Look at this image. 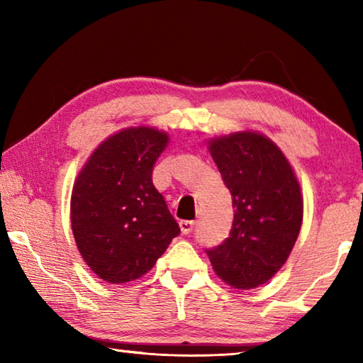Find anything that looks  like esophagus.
Listing matches in <instances>:
<instances>
[{
    "mask_svg": "<svg viewBox=\"0 0 363 363\" xmlns=\"http://www.w3.org/2000/svg\"><path fill=\"white\" fill-rule=\"evenodd\" d=\"M179 225H181V230H182V233H190L194 230V227H195V223L194 220H181L179 223Z\"/></svg>",
    "mask_w": 363,
    "mask_h": 363,
    "instance_id": "1",
    "label": "esophagus"
}]
</instances>
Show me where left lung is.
I'll return each instance as SVG.
<instances>
[{"instance_id": "1", "label": "left lung", "mask_w": 363, "mask_h": 363, "mask_svg": "<svg viewBox=\"0 0 363 363\" xmlns=\"http://www.w3.org/2000/svg\"><path fill=\"white\" fill-rule=\"evenodd\" d=\"M210 152L235 214L229 237L206 255L219 279L250 290L272 279L291 253L303 224L299 184L284 153L262 134L214 139Z\"/></svg>"}]
</instances>
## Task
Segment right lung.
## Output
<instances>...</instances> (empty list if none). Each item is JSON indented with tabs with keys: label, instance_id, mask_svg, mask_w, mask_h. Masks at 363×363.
Wrapping results in <instances>:
<instances>
[{
	"label": "right lung",
	"instance_id": "1",
	"mask_svg": "<svg viewBox=\"0 0 363 363\" xmlns=\"http://www.w3.org/2000/svg\"><path fill=\"white\" fill-rule=\"evenodd\" d=\"M168 134L130 128L97 147L73 186L70 218L78 251L108 284L136 280L155 266L179 224L152 182Z\"/></svg>",
	"mask_w": 363,
	"mask_h": 363
}]
</instances>
